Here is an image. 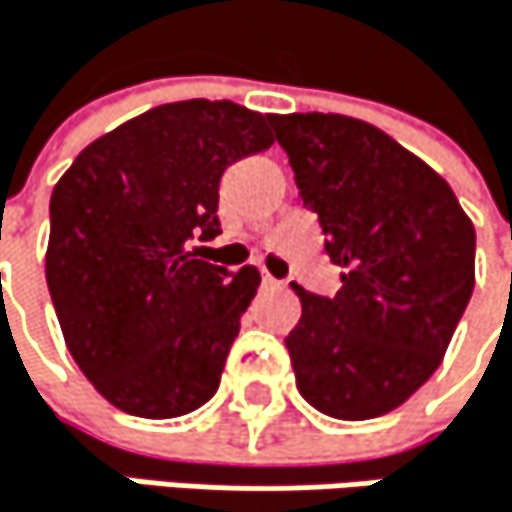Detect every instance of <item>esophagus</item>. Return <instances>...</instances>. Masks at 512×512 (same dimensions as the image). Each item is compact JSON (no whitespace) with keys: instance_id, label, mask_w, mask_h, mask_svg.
<instances>
[{"instance_id":"1","label":"esophagus","mask_w":512,"mask_h":512,"mask_svg":"<svg viewBox=\"0 0 512 512\" xmlns=\"http://www.w3.org/2000/svg\"><path fill=\"white\" fill-rule=\"evenodd\" d=\"M279 285H282L279 279H273L267 270H261V288H279Z\"/></svg>"}]
</instances>
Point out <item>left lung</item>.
Listing matches in <instances>:
<instances>
[{
  "label": "left lung",
  "mask_w": 512,
  "mask_h": 512,
  "mask_svg": "<svg viewBox=\"0 0 512 512\" xmlns=\"http://www.w3.org/2000/svg\"><path fill=\"white\" fill-rule=\"evenodd\" d=\"M270 124L343 267L334 297L294 285L297 388L324 416L376 419L440 367L473 294L477 233L446 181L373 124L321 112Z\"/></svg>",
  "instance_id": "1"
}]
</instances>
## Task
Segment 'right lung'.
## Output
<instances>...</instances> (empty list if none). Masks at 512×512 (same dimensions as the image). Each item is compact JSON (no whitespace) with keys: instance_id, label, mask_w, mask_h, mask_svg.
Masks as SVG:
<instances>
[{"instance_id":"right-lung-1","label":"right lung","mask_w":512,"mask_h":512,"mask_svg":"<svg viewBox=\"0 0 512 512\" xmlns=\"http://www.w3.org/2000/svg\"><path fill=\"white\" fill-rule=\"evenodd\" d=\"M270 145V115L169 102L90 142L57 181L48 291L75 364L118 410L175 419L218 391L261 273L206 264L191 242L221 233L224 169Z\"/></svg>"}]
</instances>
